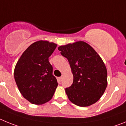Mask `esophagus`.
<instances>
[{
	"label": "esophagus",
	"instance_id": "esophagus-1",
	"mask_svg": "<svg viewBox=\"0 0 126 126\" xmlns=\"http://www.w3.org/2000/svg\"><path fill=\"white\" fill-rule=\"evenodd\" d=\"M62 78H63V77H58V80H59V81H60V82H61V81H62Z\"/></svg>",
	"mask_w": 126,
	"mask_h": 126
}]
</instances>
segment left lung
<instances>
[{"label": "left lung", "mask_w": 126, "mask_h": 126, "mask_svg": "<svg viewBox=\"0 0 126 126\" xmlns=\"http://www.w3.org/2000/svg\"><path fill=\"white\" fill-rule=\"evenodd\" d=\"M61 54L67 58L74 75L72 86L65 89L70 101L79 107L98 101L107 86V71L93 48L83 41L62 46Z\"/></svg>", "instance_id": "1"}]
</instances>
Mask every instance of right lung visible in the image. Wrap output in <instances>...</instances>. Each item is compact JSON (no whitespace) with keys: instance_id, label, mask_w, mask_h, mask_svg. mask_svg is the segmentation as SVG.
Listing matches in <instances>:
<instances>
[{"instance_id":"obj_1","label":"right lung","mask_w":126,"mask_h":126,"mask_svg":"<svg viewBox=\"0 0 126 126\" xmlns=\"http://www.w3.org/2000/svg\"><path fill=\"white\" fill-rule=\"evenodd\" d=\"M57 45L39 40L25 50L17 62L14 76L19 91L25 99L35 105L51 99L58 86L49 62Z\"/></svg>"}]
</instances>
